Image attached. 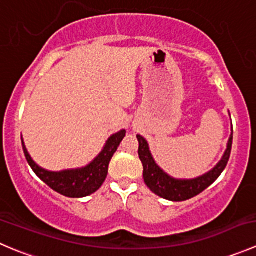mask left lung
I'll use <instances>...</instances> for the list:
<instances>
[{
    "mask_svg": "<svg viewBox=\"0 0 256 256\" xmlns=\"http://www.w3.org/2000/svg\"><path fill=\"white\" fill-rule=\"evenodd\" d=\"M138 140V158L144 166V181L154 194L170 202H185L196 196L200 192L209 188L224 171L229 161L232 145V134L228 141L226 150L222 160L216 164L214 168L204 175L195 178H175L168 175L154 160L148 148V144L141 135L136 136Z\"/></svg>",
    "mask_w": 256,
    "mask_h": 256,
    "instance_id": "obj_1",
    "label": "left lung"
}]
</instances>
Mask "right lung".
<instances>
[{"label": "right lung", "mask_w": 256, "mask_h": 256, "mask_svg": "<svg viewBox=\"0 0 256 256\" xmlns=\"http://www.w3.org/2000/svg\"><path fill=\"white\" fill-rule=\"evenodd\" d=\"M125 135V130H121L111 135L106 141L102 151L96 156L95 160L91 161L85 168H71V170H44L32 160L26 146H24V140H22V148H24L27 162L31 166L34 172L52 190L68 198H85L94 194L101 188L108 176V164Z\"/></svg>", "instance_id": "1"}]
</instances>
